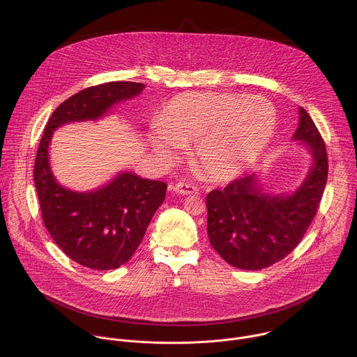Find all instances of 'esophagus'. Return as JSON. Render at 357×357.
<instances>
[{
    "label": "esophagus",
    "instance_id": "obj_1",
    "mask_svg": "<svg viewBox=\"0 0 357 357\" xmlns=\"http://www.w3.org/2000/svg\"><path fill=\"white\" fill-rule=\"evenodd\" d=\"M174 191L181 194V195H191L198 192V187L194 184H187V183H177L174 185Z\"/></svg>",
    "mask_w": 357,
    "mask_h": 357
}]
</instances>
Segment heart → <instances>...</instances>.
Here are the masks:
<instances>
[{
  "mask_svg": "<svg viewBox=\"0 0 357 357\" xmlns=\"http://www.w3.org/2000/svg\"><path fill=\"white\" fill-rule=\"evenodd\" d=\"M276 125L273 105L261 96L188 92L167 102L159 129L150 133L153 150L172 156L177 144L194 142V158L217 180L246 170L269 143Z\"/></svg>",
  "mask_w": 357,
  "mask_h": 357,
  "instance_id": "heart-1",
  "label": "heart"
}]
</instances>
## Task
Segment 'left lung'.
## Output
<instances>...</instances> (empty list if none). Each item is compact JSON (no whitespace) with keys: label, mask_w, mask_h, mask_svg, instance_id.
Wrapping results in <instances>:
<instances>
[{"label":"left lung","mask_w":357,"mask_h":357,"mask_svg":"<svg viewBox=\"0 0 357 357\" xmlns=\"http://www.w3.org/2000/svg\"><path fill=\"white\" fill-rule=\"evenodd\" d=\"M293 139L303 140L313 156L307 177L293 195L261 192L252 174L206 197L210 245L232 266L258 271L283 259L303 241L316 215L327 183L328 158L319 129L303 107Z\"/></svg>","instance_id":"obj_1"}]
</instances>
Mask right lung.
Masks as SVG:
<instances>
[{"label":"right lung","instance_id":"obj_1","mask_svg":"<svg viewBox=\"0 0 357 357\" xmlns=\"http://www.w3.org/2000/svg\"><path fill=\"white\" fill-rule=\"evenodd\" d=\"M143 89L140 82L115 81L75 93L52 112L37 150L33 177L44 225L64 255L91 269H116L130 259L165 201L167 184L123 172L98 191L66 190L50 167L52 135L60 125L98 119Z\"/></svg>","mask_w":357,"mask_h":357}]
</instances>
